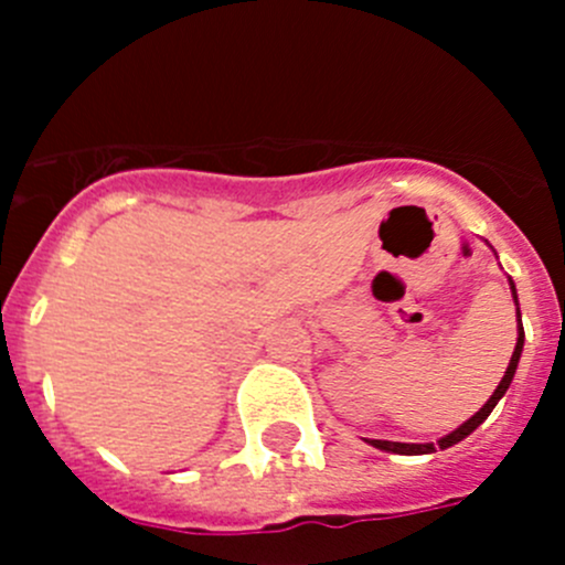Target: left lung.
Instances as JSON below:
<instances>
[{
	"instance_id": "left-lung-1",
	"label": "left lung",
	"mask_w": 565,
	"mask_h": 565,
	"mask_svg": "<svg viewBox=\"0 0 565 565\" xmlns=\"http://www.w3.org/2000/svg\"><path fill=\"white\" fill-rule=\"evenodd\" d=\"M511 295H514V303H516L514 281H511ZM516 317H520V303H516ZM522 344H525V330H522V319H520V335H516L514 355H511V363H509V369H505V374H503V380H500V385H498V388H494L492 396H489V402L483 404V407L478 409V413L472 415L470 420H465V424H461L459 429H454L451 435H446V437H443V440H437V446H435V443H391V440H366V443H372V446L380 448V451L404 454V457H418V454H435L437 448L457 446L459 440H465V437L470 435V431H476L478 426H481L483 420L489 418V413H492V409H494V404H498L500 398H503V393L509 391L511 380H514V374H516V363H520V355H522Z\"/></svg>"
}]
</instances>
